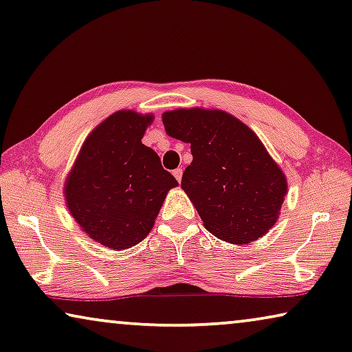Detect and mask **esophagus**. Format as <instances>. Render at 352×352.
<instances>
[{
	"label": "esophagus",
	"mask_w": 352,
	"mask_h": 352,
	"mask_svg": "<svg viewBox=\"0 0 352 352\" xmlns=\"http://www.w3.org/2000/svg\"><path fill=\"white\" fill-rule=\"evenodd\" d=\"M172 174H174V177L177 178L178 182H182V175H183V170L180 169V167H178V169H175L174 172H172Z\"/></svg>",
	"instance_id": "1"
}]
</instances>
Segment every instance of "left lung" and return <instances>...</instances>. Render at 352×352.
<instances>
[{"label":"left lung","instance_id":"1","mask_svg":"<svg viewBox=\"0 0 352 352\" xmlns=\"http://www.w3.org/2000/svg\"><path fill=\"white\" fill-rule=\"evenodd\" d=\"M162 123L170 138L191 145L182 190L210 234L246 245L274 228L287 180L253 129L224 110L201 107L169 110Z\"/></svg>","mask_w":352,"mask_h":352}]
</instances>
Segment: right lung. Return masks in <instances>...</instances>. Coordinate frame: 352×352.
<instances>
[{
	"label": "right lung",
	"instance_id": "right-lung-1",
	"mask_svg": "<svg viewBox=\"0 0 352 352\" xmlns=\"http://www.w3.org/2000/svg\"><path fill=\"white\" fill-rule=\"evenodd\" d=\"M151 113L118 110L87 135L65 182L66 207L94 242L122 251L150 234L174 175L142 144Z\"/></svg>",
	"mask_w": 352,
	"mask_h": 352
}]
</instances>
